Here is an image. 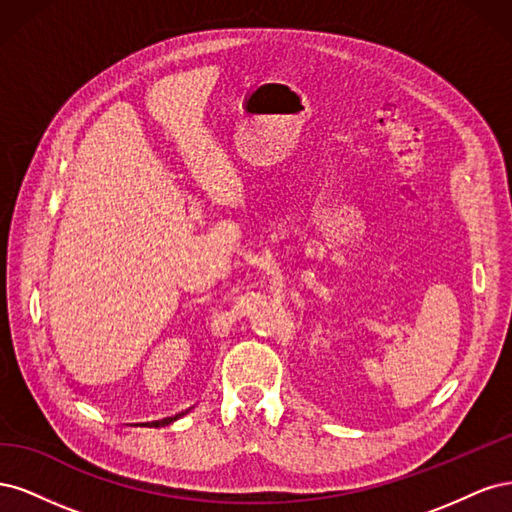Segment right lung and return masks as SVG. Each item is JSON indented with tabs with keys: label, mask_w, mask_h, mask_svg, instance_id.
I'll return each instance as SVG.
<instances>
[{
	"label": "right lung",
	"mask_w": 512,
	"mask_h": 512,
	"mask_svg": "<svg viewBox=\"0 0 512 512\" xmlns=\"http://www.w3.org/2000/svg\"><path fill=\"white\" fill-rule=\"evenodd\" d=\"M175 418H177V416H175ZM175 418H166V421H162V423H156V427H158V425H168V423H173Z\"/></svg>",
	"instance_id": "obj_1"
}]
</instances>
